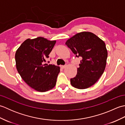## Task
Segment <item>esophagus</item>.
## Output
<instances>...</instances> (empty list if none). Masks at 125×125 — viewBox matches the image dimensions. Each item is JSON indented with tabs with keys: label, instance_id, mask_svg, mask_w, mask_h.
I'll list each match as a JSON object with an SVG mask.
<instances>
[{
	"label": "esophagus",
	"instance_id": "1",
	"mask_svg": "<svg viewBox=\"0 0 125 125\" xmlns=\"http://www.w3.org/2000/svg\"><path fill=\"white\" fill-rule=\"evenodd\" d=\"M65 67H66V65H61V68H62V69H64Z\"/></svg>",
	"mask_w": 125,
	"mask_h": 125
}]
</instances>
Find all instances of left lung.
Listing matches in <instances>:
<instances>
[{"instance_id":"8db88e82","label":"left lung","mask_w":125,"mask_h":125,"mask_svg":"<svg viewBox=\"0 0 125 125\" xmlns=\"http://www.w3.org/2000/svg\"><path fill=\"white\" fill-rule=\"evenodd\" d=\"M66 46L82 60L77 73L70 79L71 85L85 89L94 84L105 70L107 51L105 42L94 33L83 31L68 39Z\"/></svg>"}]
</instances>
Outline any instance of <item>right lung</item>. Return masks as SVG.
Segmentation results:
<instances>
[{"label": "right lung", "instance_id": "right-lung-1", "mask_svg": "<svg viewBox=\"0 0 125 125\" xmlns=\"http://www.w3.org/2000/svg\"><path fill=\"white\" fill-rule=\"evenodd\" d=\"M56 41L42 37L28 39L15 52L18 72L27 85L38 91H48L56 83L60 67L45 63Z\"/></svg>", "mask_w": 125, "mask_h": 125}]
</instances>
